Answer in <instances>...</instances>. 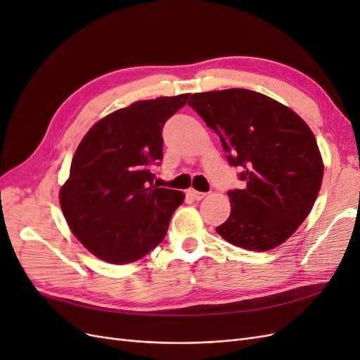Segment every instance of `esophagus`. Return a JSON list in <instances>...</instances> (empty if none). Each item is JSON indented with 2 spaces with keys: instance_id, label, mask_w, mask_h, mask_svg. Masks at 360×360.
Returning <instances> with one entry per match:
<instances>
[{
  "instance_id": "esophagus-1",
  "label": "esophagus",
  "mask_w": 360,
  "mask_h": 360,
  "mask_svg": "<svg viewBox=\"0 0 360 360\" xmlns=\"http://www.w3.org/2000/svg\"><path fill=\"white\" fill-rule=\"evenodd\" d=\"M188 195L191 198H193V200H197V201H200V200H202L204 197H205V192H198V191H195V189H189L188 191Z\"/></svg>"
}]
</instances>
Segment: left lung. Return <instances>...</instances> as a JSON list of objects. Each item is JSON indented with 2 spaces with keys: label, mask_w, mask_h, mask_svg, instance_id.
Instances as JSON below:
<instances>
[{
  "label": "left lung",
  "mask_w": 360,
  "mask_h": 360,
  "mask_svg": "<svg viewBox=\"0 0 360 360\" xmlns=\"http://www.w3.org/2000/svg\"><path fill=\"white\" fill-rule=\"evenodd\" d=\"M189 102L245 181L228 192L231 213L217 234L255 252L284 243L321 188L323 159L308 124L285 105L245 89L197 93Z\"/></svg>",
  "instance_id": "obj_1"
}]
</instances>
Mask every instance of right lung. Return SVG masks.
<instances>
[{
  "instance_id": "1",
  "label": "right lung",
  "mask_w": 360,
  "mask_h": 360,
  "mask_svg": "<svg viewBox=\"0 0 360 360\" xmlns=\"http://www.w3.org/2000/svg\"><path fill=\"white\" fill-rule=\"evenodd\" d=\"M191 94L139 101L99 120L81 141L60 204L75 237L112 264L147 255L167 236L184 193L153 186L162 129Z\"/></svg>"
}]
</instances>
